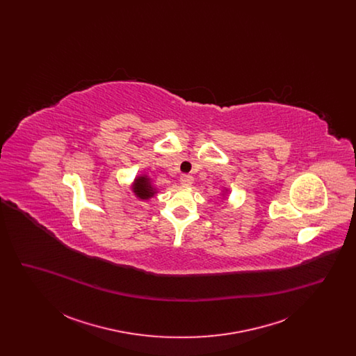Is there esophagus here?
<instances>
[{
  "mask_svg": "<svg viewBox=\"0 0 356 356\" xmlns=\"http://www.w3.org/2000/svg\"><path fill=\"white\" fill-rule=\"evenodd\" d=\"M180 183H181L184 186H189L192 183H193V177H192L191 175H186V173H184V175H181V176H180Z\"/></svg>",
  "mask_w": 356,
  "mask_h": 356,
  "instance_id": "obj_1",
  "label": "esophagus"
}]
</instances>
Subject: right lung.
<instances>
[{
	"label": "right lung",
	"mask_w": 356,
	"mask_h": 356,
	"mask_svg": "<svg viewBox=\"0 0 356 356\" xmlns=\"http://www.w3.org/2000/svg\"><path fill=\"white\" fill-rule=\"evenodd\" d=\"M134 192L138 199L147 200L149 197H152L153 195L156 193L154 188L151 184V180L147 176H138L135 180L134 184Z\"/></svg>",
	"instance_id": "add662e5"
}]
</instances>
